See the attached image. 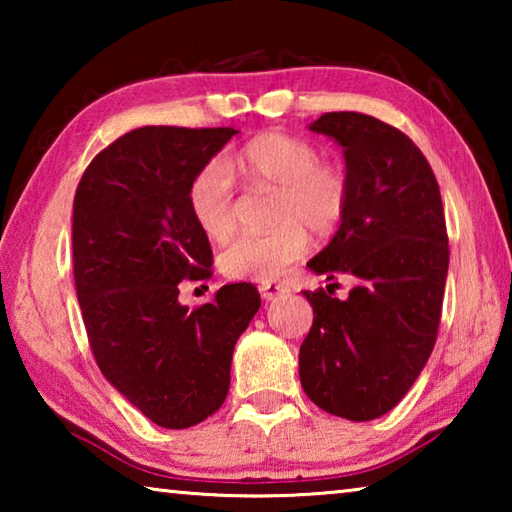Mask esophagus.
Segmentation results:
<instances>
[{"label":"esophagus","mask_w":512,"mask_h":512,"mask_svg":"<svg viewBox=\"0 0 512 512\" xmlns=\"http://www.w3.org/2000/svg\"><path fill=\"white\" fill-rule=\"evenodd\" d=\"M259 293H262L264 300H275L284 296V293H289V287H284V284H275V282H262L259 284Z\"/></svg>","instance_id":"34e87169"}]
</instances>
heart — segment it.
Segmentation results:
<instances>
[{
	"label": "heart",
	"instance_id": "1",
	"mask_svg": "<svg viewBox=\"0 0 512 512\" xmlns=\"http://www.w3.org/2000/svg\"><path fill=\"white\" fill-rule=\"evenodd\" d=\"M235 167L253 189L275 192L268 232H246L221 250L219 268L230 280L271 282L307 253L309 235L327 241L339 235L352 203V180L339 162L320 160V149L280 131L248 140L235 153ZM194 221L221 241L237 225V192L221 160H207L187 189Z\"/></svg>",
	"mask_w": 512,
	"mask_h": 512
}]
</instances>
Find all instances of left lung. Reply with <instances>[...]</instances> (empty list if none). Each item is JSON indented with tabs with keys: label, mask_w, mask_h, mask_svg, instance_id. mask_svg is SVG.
Instances as JSON below:
<instances>
[{
	"label": "left lung",
	"mask_w": 512,
	"mask_h": 512,
	"mask_svg": "<svg viewBox=\"0 0 512 512\" xmlns=\"http://www.w3.org/2000/svg\"><path fill=\"white\" fill-rule=\"evenodd\" d=\"M311 131L343 146L352 203L339 235L307 266L357 284L345 300L302 291L314 323L300 345V384L323 411L366 422L409 393L436 345L449 266L443 198L400 128L363 112H325Z\"/></svg>",
	"instance_id": "left-lung-1"
}]
</instances>
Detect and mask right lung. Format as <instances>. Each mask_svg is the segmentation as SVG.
Instances as JSON below:
<instances>
[{
    "mask_svg": "<svg viewBox=\"0 0 512 512\" xmlns=\"http://www.w3.org/2000/svg\"><path fill=\"white\" fill-rule=\"evenodd\" d=\"M235 128L142 126L94 155L76 187L74 284L94 361L164 429L221 409L241 332L259 293L228 284L192 311L180 280L212 275V248L187 203L194 173Z\"/></svg>",
    "mask_w": 512,
    "mask_h": 512,
    "instance_id": "right-lung-1",
    "label": "right lung"
}]
</instances>
